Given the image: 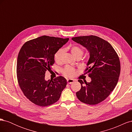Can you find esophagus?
I'll list each match as a JSON object with an SVG mask.
<instances>
[{"mask_svg":"<svg viewBox=\"0 0 132 132\" xmlns=\"http://www.w3.org/2000/svg\"><path fill=\"white\" fill-rule=\"evenodd\" d=\"M74 81V80L72 79H67V82L68 84H71Z\"/></svg>","mask_w":132,"mask_h":132,"instance_id":"34e87169","label":"esophagus"}]
</instances>
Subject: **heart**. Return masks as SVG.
Wrapping results in <instances>:
<instances>
[{"instance_id": "heart-1", "label": "heart", "mask_w": 132, "mask_h": 132, "mask_svg": "<svg viewBox=\"0 0 132 132\" xmlns=\"http://www.w3.org/2000/svg\"><path fill=\"white\" fill-rule=\"evenodd\" d=\"M71 53L75 57H81L83 54L84 51L81 47L78 46H73L70 48ZM64 50L61 48L58 50L54 55V60L56 63H61L62 61L63 55L64 54ZM63 73L67 77H71L74 73V70L70 67H66L63 70Z\"/></svg>"}]
</instances>
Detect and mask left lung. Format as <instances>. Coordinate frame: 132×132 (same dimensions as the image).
I'll list each match as a JSON object with an SVG mask.
<instances>
[{
  "mask_svg": "<svg viewBox=\"0 0 132 132\" xmlns=\"http://www.w3.org/2000/svg\"><path fill=\"white\" fill-rule=\"evenodd\" d=\"M71 39L86 48L90 54L85 71L91 81L83 85L82 80H79L81 87L76 95L83 103L98 104L109 96L117 85L121 71L119 57L110 43L96 36Z\"/></svg>",
  "mask_w": 132,
  "mask_h": 132,
  "instance_id": "8db88e82",
  "label": "left lung"
}]
</instances>
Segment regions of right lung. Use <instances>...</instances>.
Listing matches in <instances>:
<instances>
[{
    "mask_svg": "<svg viewBox=\"0 0 132 132\" xmlns=\"http://www.w3.org/2000/svg\"><path fill=\"white\" fill-rule=\"evenodd\" d=\"M68 40V38L42 36L26 42L20 49L16 66L18 81L23 94L35 105H52L66 87L64 77L46 80L45 73L54 63L55 53Z\"/></svg>",
    "mask_w": 132,
    "mask_h": 132,
    "instance_id": "add662e5",
    "label": "right lung"
}]
</instances>
